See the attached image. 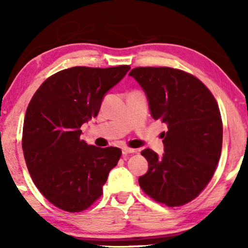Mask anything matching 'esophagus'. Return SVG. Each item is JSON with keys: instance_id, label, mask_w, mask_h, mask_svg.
Instances as JSON below:
<instances>
[{"instance_id": "obj_1", "label": "esophagus", "mask_w": 248, "mask_h": 248, "mask_svg": "<svg viewBox=\"0 0 248 248\" xmlns=\"http://www.w3.org/2000/svg\"><path fill=\"white\" fill-rule=\"evenodd\" d=\"M136 152H137V150H136V149L128 148V146H124V148H123V154H124V155L131 154V153H136Z\"/></svg>"}]
</instances>
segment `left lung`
<instances>
[{"mask_svg":"<svg viewBox=\"0 0 248 248\" xmlns=\"http://www.w3.org/2000/svg\"><path fill=\"white\" fill-rule=\"evenodd\" d=\"M145 92L151 116L167 124L162 157L145 149L149 163L139 185L150 198L179 207L198 197L220 159L223 125L220 109L208 87L185 71L140 66L129 73Z\"/></svg>","mask_w":248,"mask_h":248,"instance_id":"1","label":"left lung"}]
</instances>
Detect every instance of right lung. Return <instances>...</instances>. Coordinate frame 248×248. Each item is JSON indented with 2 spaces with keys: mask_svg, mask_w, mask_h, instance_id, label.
<instances>
[{
  "mask_svg": "<svg viewBox=\"0 0 248 248\" xmlns=\"http://www.w3.org/2000/svg\"><path fill=\"white\" fill-rule=\"evenodd\" d=\"M129 65L74 66L51 75L27 107L22 146L31 179L57 208L81 212L103 194L121 150L81 140V127L98 115L104 95L120 82Z\"/></svg>",
  "mask_w": 248,
  "mask_h": 248,
  "instance_id": "1",
  "label": "right lung"
}]
</instances>
